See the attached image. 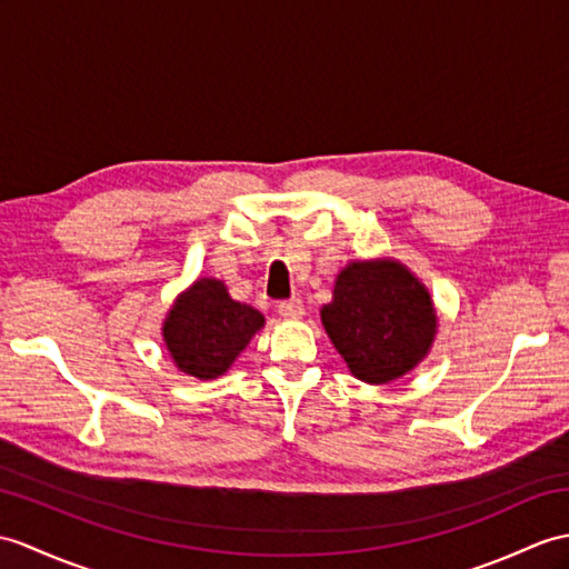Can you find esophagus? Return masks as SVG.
Segmentation results:
<instances>
[{
  "instance_id": "1",
  "label": "esophagus",
  "mask_w": 569,
  "mask_h": 569,
  "mask_svg": "<svg viewBox=\"0 0 569 569\" xmlns=\"http://www.w3.org/2000/svg\"><path fill=\"white\" fill-rule=\"evenodd\" d=\"M279 315L286 317V320H300V317L306 315V306H302V300H298V298L281 300L279 302Z\"/></svg>"
}]
</instances>
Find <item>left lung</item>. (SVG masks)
<instances>
[{
  "instance_id": "8db88e82",
  "label": "left lung",
  "mask_w": 569,
  "mask_h": 569,
  "mask_svg": "<svg viewBox=\"0 0 569 569\" xmlns=\"http://www.w3.org/2000/svg\"><path fill=\"white\" fill-rule=\"evenodd\" d=\"M322 325L349 371L382 386L425 359L439 320L427 286L405 263L373 259L339 271Z\"/></svg>"
}]
</instances>
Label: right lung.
<instances>
[{
  "instance_id": "1",
  "label": "right lung",
  "mask_w": 569,
  "mask_h": 569,
  "mask_svg": "<svg viewBox=\"0 0 569 569\" xmlns=\"http://www.w3.org/2000/svg\"><path fill=\"white\" fill-rule=\"evenodd\" d=\"M261 327L263 315L232 300L222 281L198 279L167 312L162 337L181 373L213 380L228 371Z\"/></svg>"
}]
</instances>
